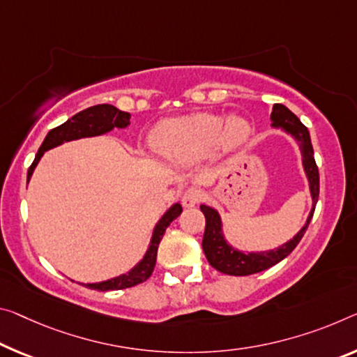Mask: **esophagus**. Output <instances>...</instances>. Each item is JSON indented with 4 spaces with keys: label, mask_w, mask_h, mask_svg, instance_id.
Listing matches in <instances>:
<instances>
[{
    "label": "esophagus",
    "mask_w": 357,
    "mask_h": 357,
    "mask_svg": "<svg viewBox=\"0 0 357 357\" xmlns=\"http://www.w3.org/2000/svg\"><path fill=\"white\" fill-rule=\"evenodd\" d=\"M200 199H202V190L197 188H190L188 190H184V194L181 195V200H183V205L185 208L195 206L197 203L200 202Z\"/></svg>",
    "instance_id": "esophagus-1"
}]
</instances>
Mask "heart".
Segmentation results:
<instances>
[{"mask_svg": "<svg viewBox=\"0 0 357 357\" xmlns=\"http://www.w3.org/2000/svg\"><path fill=\"white\" fill-rule=\"evenodd\" d=\"M252 137V123L243 116H222L194 112L163 119L151 133L154 148L179 165L205 158L214 148L220 152L241 149Z\"/></svg>", "mask_w": 357, "mask_h": 357, "instance_id": "b5f03b06", "label": "heart"}]
</instances>
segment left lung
Here are the masks:
<instances>
[{
    "label": "left lung",
    "mask_w": 357,
    "mask_h": 357,
    "mask_svg": "<svg viewBox=\"0 0 357 357\" xmlns=\"http://www.w3.org/2000/svg\"><path fill=\"white\" fill-rule=\"evenodd\" d=\"M271 127L280 128L282 132L291 135L297 141L298 149L302 152V167L305 176L308 179V188L311 195V209L307 220H305L303 227L292 236L291 240L282 243L281 246L273 248L268 251H241L238 248L231 246L225 240L224 235V224L220 219L218 209H214L208 205H200L202 213L205 214L206 225L205 235H203V252L208 259L211 267L216 268L220 273L234 275V276H246L252 273H259L275 264L281 262L282 259L289 256L294 251V248L298 245L302 236L307 230L311 218H313L314 206L318 203L319 195V173L318 167L314 162V152L311 146L310 132L303 123L298 121V117L291 112L284 105H275L273 112H271Z\"/></svg>",
    "instance_id": "8db88e82"
}]
</instances>
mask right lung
Returning a JSON list of instances; mask_svg holds the SVG:
<instances>
[{
	"label": "right lung",
	"mask_w": 357,
	"mask_h": 357,
	"mask_svg": "<svg viewBox=\"0 0 357 357\" xmlns=\"http://www.w3.org/2000/svg\"><path fill=\"white\" fill-rule=\"evenodd\" d=\"M130 126V112L117 109L112 105H97L90 106L87 109H84L77 114L68 119L65 123L55 127L47 133V137L44 138L41 148H39L38 154L33 160L31 167L28 168L26 174V183H30L31 174L35 172L38 162L41 160L44 152L49 149H54L56 146L68 143V141H75L81 138H92L100 137V135L109 133L114 128H127ZM183 213V206L181 203H173L163 216L158 219L154 230H152L151 241L148 250H146L143 259L135 265L133 268H130L127 273H122L114 278L100 281V282H81L82 286L89 287V289H97V291H119V289H127V287L137 286L139 282H144L152 275V270L155 267V259H157V250L158 243H160L163 234L169 224L176 219L179 214Z\"/></svg>",
	"instance_id": "obj_1"
}]
</instances>
